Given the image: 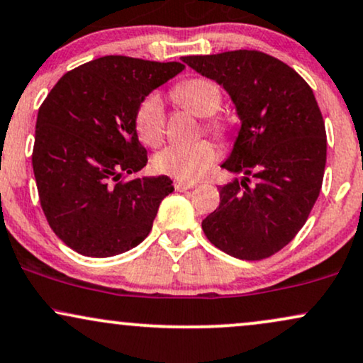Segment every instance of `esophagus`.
I'll return each instance as SVG.
<instances>
[{"label":"esophagus","instance_id":"obj_1","mask_svg":"<svg viewBox=\"0 0 363 363\" xmlns=\"http://www.w3.org/2000/svg\"><path fill=\"white\" fill-rule=\"evenodd\" d=\"M174 187H176V191H187V189H194L196 184L194 182H186V181H179V179H176V181H174Z\"/></svg>","mask_w":363,"mask_h":363}]
</instances>
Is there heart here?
Wrapping results in <instances>:
<instances>
[{
  "mask_svg": "<svg viewBox=\"0 0 363 363\" xmlns=\"http://www.w3.org/2000/svg\"><path fill=\"white\" fill-rule=\"evenodd\" d=\"M172 96L182 106L189 108L199 116H211L221 108L223 91L215 81L208 77L186 79L172 89ZM135 128L140 140L148 147H159L165 137V110L164 101L159 94H150L143 99L135 116ZM206 128L218 138L226 140L230 126L220 118H213ZM218 157L216 147L208 140L191 143V145H172L159 152L154 165L159 172L179 179V181H198L211 169Z\"/></svg>",
  "mask_w": 363,
  "mask_h": 363,
  "instance_id": "obj_1",
  "label": "heart"
}]
</instances>
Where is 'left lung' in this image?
Listing matches in <instances>:
<instances>
[{
    "mask_svg": "<svg viewBox=\"0 0 363 363\" xmlns=\"http://www.w3.org/2000/svg\"><path fill=\"white\" fill-rule=\"evenodd\" d=\"M182 60L223 86L242 120L221 167L243 179L220 187V206L203 220L204 235L231 257L267 259L298 235L321 191L326 130L313 89L294 69L259 50ZM250 177L255 186H247Z\"/></svg>",
    "mask_w": 363,
    "mask_h": 363,
    "instance_id": "left-lung-1",
    "label": "left lung"
}]
</instances>
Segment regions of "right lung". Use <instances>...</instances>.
Masks as SVG:
<instances>
[{"mask_svg": "<svg viewBox=\"0 0 363 363\" xmlns=\"http://www.w3.org/2000/svg\"><path fill=\"white\" fill-rule=\"evenodd\" d=\"M181 62L106 55L65 72L38 108L33 174L50 228L86 257H113L150 233L167 176L147 165L135 116L145 96L177 76Z\"/></svg>", "mask_w": 363, "mask_h": 363, "instance_id": "obj_1", "label": "right lung"}]
</instances>
